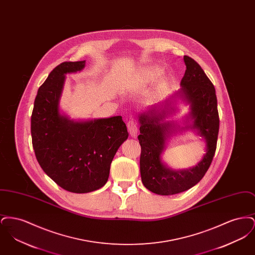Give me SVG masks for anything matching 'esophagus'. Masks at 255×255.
<instances>
[{
    "label": "esophagus",
    "instance_id": "1",
    "mask_svg": "<svg viewBox=\"0 0 255 255\" xmlns=\"http://www.w3.org/2000/svg\"><path fill=\"white\" fill-rule=\"evenodd\" d=\"M127 128H128V131L131 134V136L136 135V133H137V124L133 119H131L129 122H127Z\"/></svg>",
    "mask_w": 255,
    "mask_h": 255
}]
</instances>
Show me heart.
Masks as SVG:
<instances>
[{
	"mask_svg": "<svg viewBox=\"0 0 255 255\" xmlns=\"http://www.w3.org/2000/svg\"><path fill=\"white\" fill-rule=\"evenodd\" d=\"M161 74V70L157 67H151L146 69L144 72L141 73V79L143 81H152L157 79Z\"/></svg>",
	"mask_w": 255,
	"mask_h": 255,
	"instance_id": "obj_1",
	"label": "heart"
}]
</instances>
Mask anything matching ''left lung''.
<instances>
[{
    "mask_svg": "<svg viewBox=\"0 0 255 255\" xmlns=\"http://www.w3.org/2000/svg\"><path fill=\"white\" fill-rule=\"evenodd\" d=\"M183 60L186 70L181 81V90L138 116L141 181L151 192L164 196L181 193L200 182L212 162L217 146L220 121L215 88L194 59L185 55ZM177 97H182L191 105V113L186 122H193L182 129L196 128L207 143L204 158L188 170H170L160 158L174 128L173 123L165 122V119L174 110L172 100Z\"/></svg>",
    "mask_w": 255,
    "mask_h": 255,
    "instance_id": "8db88e82",
    "label": "left lung"
}]
</instances>
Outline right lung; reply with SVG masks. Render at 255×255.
Segmentation results:
<instances>
[{
  "label": "right lung",
  "mask_w": 255,
  "mask_h": 255,
  "mask_svg": "<svg viewBox=\"0 0 255 255\" xmlns=\"http://www.w3.org/2000/svg\"><path fill=\"white\" fill-rule=\"evenodd\" d=\"M85 61L63 62L38 90L31 115L32 146L44 172L63 189L88 193L101 188L128 132L121 116L70 121L59 112L65 75L80 72Z\"/></svg>",
  "instance_id": "right-lung-1"
}]
</instances>
